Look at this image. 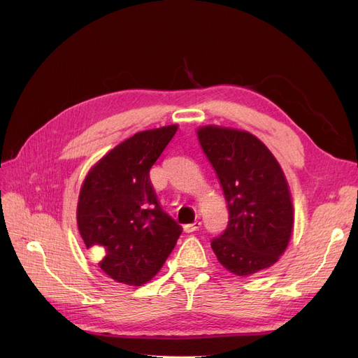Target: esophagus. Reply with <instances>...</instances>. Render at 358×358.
Returning a JSON list of instances; mask_svg holds the SVG:
<instances>
[{"mask_svg": "<svg viewBox=\"0 0 358 358\" xmlns=\"http://www.w3.org/2000/svg\"><path fill=\"white\" fill-rule=\"evenodd\" d=\"M201 227V222L200 221H196V222H192V224H187L185 227H183V231L185 233H194V231H197Z\"/></svg>", "mask_w": 358, "mask_h": 358, "instance_id": "esophagus-1", "label": "esophagus"}]
</instances>
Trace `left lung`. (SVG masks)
<instances>
[{"instance_id": "left-lung-1", "label": "left lung", "mask_w": 358, "mask_h": 358, "mask_svg": "<svg viewBox=\"0 0 358 358\" xmlns=\"http://www.w3.org/2000/svg\"><path fill=\"white\" fill-rule=\"evenodd\" d=\"M197 136L229 208V225L212 241L213 252L236 276L263 272L285 252L294 225L284 171L262 140L243 129L206 125Z\"/></svg>"}]
</instances>
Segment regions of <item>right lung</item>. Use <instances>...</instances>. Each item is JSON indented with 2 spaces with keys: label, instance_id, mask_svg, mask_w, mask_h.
<instances>
[{
  "label": "right lung",
  "instance_id": "add662e5",
  "mask_svg": "<svg viewBox=\"0 0 358 358\" xmlns=\"http://www.w3.org/2000/svg\"><path fill=\"white\" fill-rule=\"evenodd\" d=\"M178 125L146 129L109 150L86 175L78 201V227L100 268L125 285L140 287L166 263L182 233L161 209L149 170Z\"/></svg>",
  "mask_w": 358,
  "mask_h": 358
}]
</instances>
